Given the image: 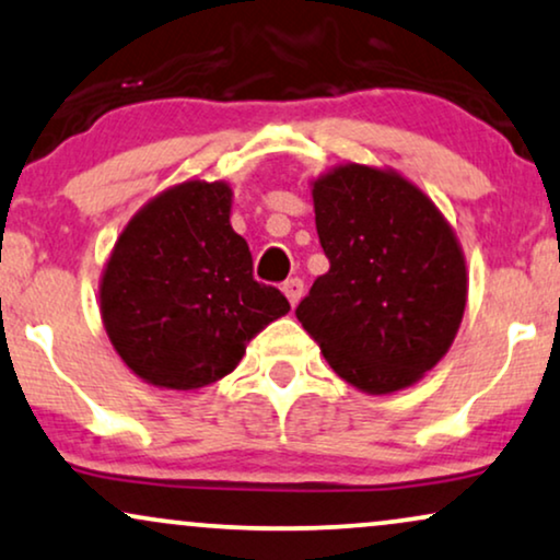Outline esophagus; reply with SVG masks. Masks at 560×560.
I'll return each mask as SVG.
<instances>
[{
    "mask_svg": "<svg viewBox=\"0 0 560 560\" xmlns=\"http://www.w3.org/2000/svg\"><path fill=\"white\" fill-rule=\"evenodd\" d=\"M282 293L288 295L290 306H295V303L301 301V295H303V280L301 278H290L285 285H282Z\"/></svg>",
    "mask_w": 560,
    "mask_h": 560,
    "instance_id": "esophagus-1",
    "label": "esophagus"
}]
</instances>
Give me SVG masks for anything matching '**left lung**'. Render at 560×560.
<instances>
[{"mask_svg": "<svg viewBox=\"0 0 560 560\" xmlns=\"http://www.w3.org/2000/svg\"><path fill=\"white\" fill-rule=\"evenodd\" d=\"M329 272L295 316L334 373L365 394L409 388L463 322V249L438 206L394 170L342 164L314 183Z\"/></svg>", "mask_w": 560, "mask_h": 560, "instance_id": "obj_1", "label": "left lung"}]
</instances>
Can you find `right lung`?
<instances>
[{
	"mask_svg": "<svg viewBox=\"0 0 560 560\" xmlns=\"http://www.w3.org/2000/svg\"><path fill=\"white\" fill-rule=\"evenodd\" d=\"M231 187L187 179L149 200L122 229L100 282V314L120 360L156 388L221 381L246 342L290 311L252 275L231 229Z\"/></svg>",
	"mask_w": 560,
	"mask_h": 560,
	"instance_id": "1",
	"label": "right lung"
}]
</instances>
